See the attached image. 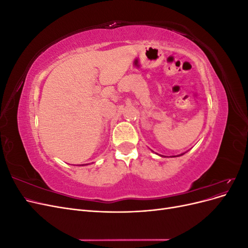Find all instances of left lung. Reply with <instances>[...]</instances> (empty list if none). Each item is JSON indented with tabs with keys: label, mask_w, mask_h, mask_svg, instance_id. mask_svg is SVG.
<instances>
[{
	"label": "left lung",
	"mask_w": 248,
	"mask_h": 248,
	"mask_svg": "<svg viewBox=\"0 0 248 248\" xmlns=\"http://www.w3.org/2000/svg\"><path fill=\"white\" fill-rule=\"evenodd\" d=\"M183 154H184V153H183ZM183 154H181V155H183Z\"/></svg>",
	"instance_id": "8db88e82"
}]
</instances>
